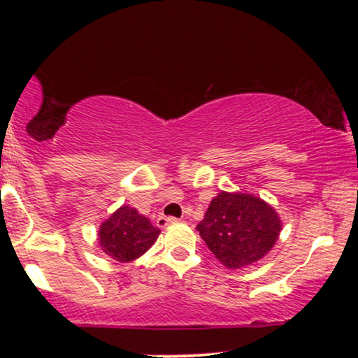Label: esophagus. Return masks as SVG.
<instances>
[{"instance_id":"34e87169","label":"esophagus","mask_w":358,"mask_h":358,"mask_svg":"<svg viewBox=\"0 0 358 358\" xmlns=\"http://www.w3.org/2000/svg\"><path fill=\"white\" fill-rule=\"evenodd\" d=\"M175 222H178V219H176V217H165V215H159L158 217V220H156V225H158V227H166V225H170V224H175Z\"/></svg>"}]
</instances>
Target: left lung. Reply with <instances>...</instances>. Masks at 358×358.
<instances>
[{
	"instance_id": "obj_1",
	"label": "left lung",
	"mask_w": 358,
	"mask_h": 358,
	"mask_svg": "<svg viewBox=\"0 0 358 358\" xmlns=\"http://www.w3.org/2000/svg\"><path fill=\"white\" fill-rule=\"evenodd\" d=\"M196 231L222 264L239 269L273 249L281 220L274 208L257 196L222 192L208 205Z\"/></svg>"
}]
</instances>
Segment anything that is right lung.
I'll list each match as a JSON object with an SVG mask.
<instances>
[{"label":"right lung","mask_w":358,"mask_h":358,"mask_svg":"<svg viewBox=\"0 0 358 358\" xmlns=\"http://www.w3.org/2000/svg\"><path fill=\"white\" fill-rule=\"evenodd\" d=\"M158 236V227L146 217L139 215L138 210L124 205L101 225L99 244L109 257L119 262H129L143 256Z\"/></svg>","instance_id":"obj_1"}]
</instances>
